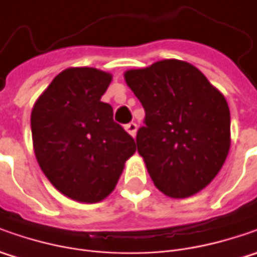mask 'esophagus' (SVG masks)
I'll use <instances>...</instances> for the list:
<instances>
[{"mask_svg": "<svg viewBox=\"0 0 257 257\" xmlns=\"http://www.w3.org/2000/svg\"><path fill=\"white\" fill-rule=\"evenodd\" d=\"M125 130H127V133L128 134H132V136H136V132H137V124L136 123H128V124H125V127H124Z\"/></svg>", "mask_w": 257, "mask_h": 257, "instance_id": "esophagus-1", "label": "esophagus"}]
</instances>
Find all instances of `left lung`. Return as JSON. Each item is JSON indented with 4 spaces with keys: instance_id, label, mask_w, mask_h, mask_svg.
Returning <instances> with one entry per match:
<instances>
[{
    "instance_id": "left-lung-1",
    "label": "left lung",
    "mask_w": 257,
    "mask_h": 257,
    "mask_svg": "<svg viewBox=\"0 0 257 257\" xmlns=\"http://www.w3.org/2000/svg\"><path fill=\"white\" fill-rule=\"evenodd\" d=\"M124 77L146 113L136 142L156 187L174 199L200 192L230 147V111L222 93L180 60L157 61Z\"/></svg>"
}]
</instances>
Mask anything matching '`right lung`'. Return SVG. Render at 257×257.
I'll use <instances>...</instances> for the list:
<instances>
[{
    "label": "right lung",
    "instance_id": "right-lung-1",
    "mask_svg": "<svg viewBox=\"0 0 257 257\" xmlns=\"http://www.w3.org/2000/svg\"><path fill=\"white\" fill-rule=\"evenodd\" d=\"M111 75L97 68H67L34 104L31 133L41 170L58 192L83 203L113 192L134 139L101 101Z\"/></svg>",
    "mask_w": 257,
    "mask_h": 257
}]
</instances>
